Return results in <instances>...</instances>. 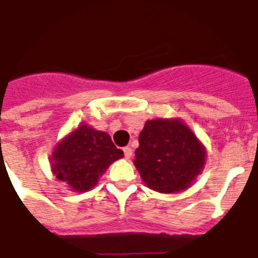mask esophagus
<instances>
[{"mask_svg":"<svg viewBox=\"0 0 258 258\" xmlns=\"http://www.w3.org/2000/svg\"><path fill=\"white\" fill-rule=\"evenodd\" d=\"M123 152H124V158L130 159L133 156V148L131 147H124L123 148Z\"/></svg>","mask_w":258,"mask_h":258,"instance_id":"1","label":"esophagus"}]
</instances>
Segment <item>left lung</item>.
Here are the masks:
<instances>
[{
  "label": "left lung",
  "instance_id": "8db88e82",
  "mask_svg": "<svg viewBox=\"0 0 258 258\" xmlns=\"http://www.w3.org/2000/svg\"><path fill=\"white\" fill-rule=\"evenodd\" d=\"M204 160V148L187 125L156 119L144 124L134 164L151 189L172 194L189 187Z\"/></svg>",
  "mask_w": 258,
  "mask_h": 258
}]
</instances>
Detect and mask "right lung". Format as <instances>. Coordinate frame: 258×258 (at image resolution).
Returning a JSON list of instances; mask_svg holds the SVG:
<instances>
[{"label": "right lung", "instance_id": "right-lung-1", "mask_svg": "<svg viewBox=\"0 0 258 258\" xmlns=\"http://www.w3.org/2000/svg\"><path fill=\"white\" fill-rule=\"evenodd\" d=\"M120 158L123 151L115 147L108 134L82 124L55 148L53 172L74 190L85 192Z\"/></svg>", "mask_w": 258, "mask_h": 258}]
</instances>
